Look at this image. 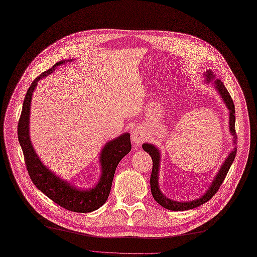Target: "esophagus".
<instances>
[{
	"instance_id": "esophagus-1",
	"label": "esophagus",
	"mask_w": 257,
	"mask_h": 257,
	"mask_svg": "<svg viewBox=\"0 0 257 257\" xmlns=\"http://www.w3.org/2000/svg\"><path fill=\"white\" fill-rule=\"evenodd\" d=\"M146 139H148V136H146L145 132L141 127H137L133 131L132 133V141L135 145H140L143 143Z\"/></svg>"
}]
</instances>
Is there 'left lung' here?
<instances>
[{
  "instance_id": "obj_1",
  "label": "left lung",
  "mask_w": 257,
  "mask_h": 257,
  "mask_svg": "<svg viewBox=\"0 0 257 257\" xmlns=\"http://www.w3.org/2000/svg\"><path fill=\"white\" fill-rule=\"evenodd\" d=\"M206 80L207 81H211L214 78V75L212 74V72L210 70L206 71ZM214 87L216 89V91L218 92L219 96L222 97L223 101L225 102L226 106L229 109V130L231 135L233 136V149H232L231 153L228 155L227 159L225 160V162L223 163L222 167L219 168L218 173L216 174L213 182L211 183V185L209 187V189L206 191V193L201 197L198 200L194 201H190V202H176L170 199H167L165 195L161 192L160 188H159V167H160V152L154 146L153 144L150 143H144L142 145V149L149 153L150 156L153 159V170H152V176H151V189H152V194L155 199V201L160 204L164 208L168 209V210H173V211H184V210H189V209H193L195 207H199L202 204L208 202L213 195L217 192V190L221 187V185L223 184V182L229 172V168L231 166V164L233 163L234 158L236 155V151H237V144H236V132H235V107H234V103L233 100H232L231 96L229 94V92L227 91L226 87L224 85V83L219 80V79H215L214 80Z\"/></svg>"
}]
</instances>
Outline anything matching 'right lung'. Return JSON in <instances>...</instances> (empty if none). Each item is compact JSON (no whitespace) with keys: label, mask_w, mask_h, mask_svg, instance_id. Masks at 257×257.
Returning <instances> with one entry per match:
<instances>
[{"label":"right lung","mask_w":257,"mask_h":257,"mask_svg":"<svg viewBox=\"0 0 257 257\" xmlns=\"http://www.w3.org/2000/svg\"><path fill=\"white\" fill-rule=\"evenodd\" d=\"M65 63L66 62L60 60L51 69L45 71L32 81L24 99L22 114L18 124V137L23 150L24 159H25L27 172L33 184L49 199L62 206L63 208L70 211L85 213L98 209L106 202L109 191H111L116 167L121 159L131 152L132 144L130 134L125 133L104 145L100 153L101 176L99 182L94 188L89 190L75 188L67 181L55 176L41 162L31 144L29 136V116L32 94L40 79L51 74L55 68Z\"/></svg>","instance_id":"add662e5"}]
</instances>
